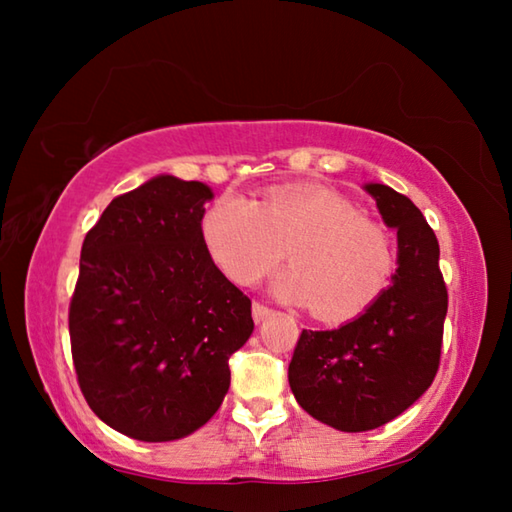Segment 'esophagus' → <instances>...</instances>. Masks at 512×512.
Segmentation results:
<instances>
[{
  "label": "esophagus",
  "mask_w": 512,
  "mask_h": 512,
  "mask_svg": "<svg viewBox=\"0 0 512 512\" xmlns=\"http://www.w3.org/2000/svg\"><path fill=\"white\" fill-rule=\"evenodd\" d=\"M271 314H273V309H268L266 305H262V302H253V318H255V323H262V320H266Z\"/></svg>",
  "instance_id": "obj_1"
}]
</instances>
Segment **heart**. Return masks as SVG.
<instances>
[{"label":"heart","mask_w":512,"mask_h":512,"mask_svg":"<svg viewBox=\"0 0 512 512\" xmlns=\"http://www.w3.org/2000/svg\"><path fill=\"white\" fill-rule=\"evenodd\" d=\"M214 264L239 284H253L280 262L277 298L311 305L329 323L357 318L388 289L395 271L393 241L361 219L348 198L316 185H287L253 201L239 192L216 198L201 223Z\"/></svg>","instance_id":"obj_1"}]
</instances>
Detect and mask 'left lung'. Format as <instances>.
I'll return each instance as SVG.
<instances>
[{"label":"left lung","mask_w":512,"mask_h":512,"mask_svg":"<svg viewBox=\"0 0 512 512\" xmlns=\"http://www.w3.org/2000/svg\"><path fill=\"white\" fill-rule=\"evenodd\" d=\"M386 228L397 230L388 289L336 329H302L289 386L311 418L357 433L395 420L436 377L447 316L438 239L422 212L393 187L366 183Z\"/></svg>","instance_id":"8db88e82"}]
</instances>
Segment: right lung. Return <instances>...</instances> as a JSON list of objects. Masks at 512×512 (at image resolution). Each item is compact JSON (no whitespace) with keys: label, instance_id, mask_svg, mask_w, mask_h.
Instances as JSON below:
<instances>
[{"label":"right lung","instance_id":"1","mask_svg":"<svg viewBox=\"0 0 512 512\" xmlns=\"http://www.w3.org/2000/svg\"><path fill=\"white\" fill-rule=\"evenodd\" d=\"M214 192L160 173L117 196L85 235L69 339L85 402L128 438L201 429L230 388L228 359L253 334L250 300L210 257Z\"/></svg>","mask_w":512,"mask_h":512}]
</instances>
